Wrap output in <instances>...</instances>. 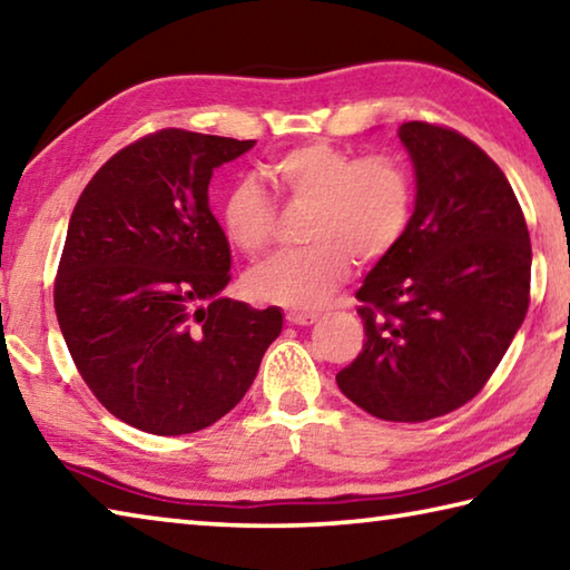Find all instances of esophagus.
<instances>
[{
    "mask_svg": "<svg viewBox=\"0 0 570 570\" xmlns=\"http://www.w3.org/2000/svg\"><path fill=\"white\" fill-rule=\"evenodd\" d=\"M316 320H320V314H312V312H288L286 314V322L296 324V326H312Z\"/></svg>",
    "mask_w": 570,
    "mask_h": 570,
    "instance_id": "obj_1",
    "label": "esophagus"
}]
</instances>
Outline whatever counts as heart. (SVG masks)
I'll return each instance as SVG.
<instances>
[{"instance_id":"1","label":"heart","mask_w":570,"mask_h":570,"mask_svg":"<svg viewBox=\"0 0 570 570\" xmlns=\"http://www.w3.org/2000/svg\"><path fill=\"white\" fill-rule=\"evenodd\" d=\"M288 198L314 206L306 240L312 246L276 256L246 278L248 294L266 304L316 308L340 288L352 262L370 266L400 246L412 220L414 180L394 156L360 158L332 142H308L272 163ZM276 208L262 183L240 178L224 200V228L240 254L272 246Z\"/></svg>"}]
</instances>
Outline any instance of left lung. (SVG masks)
<instances>
[{"label": "left lung", "instance_id": "8db88e82", "mask_svg": "<svg viewBox=\"0 0 570 570\" xmlns=\"http://www.w3.org/2000/svg\"><path fill=\"white\" fill-rule=\"evenodd\" d=\"M397 135L414 166V214L356 292L366 340L336 384L374 417L424 422L485 387L525 320L533 254L488 153L420 120Z\"/></svg>", "mask_w": 570, "mask_h": 570}]
</instances>
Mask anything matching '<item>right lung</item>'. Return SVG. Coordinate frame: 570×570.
<instances>
[{
  "mask_svg": "<svg viewBox=\"0 0 570 570\" xmlns=\"http://www.w3.org/2000/svg\"><path fill=\"white\" fill-rule=\"evenodd\" d=\"M256 140L158 130L85 186L55 278L67 350L95 397L150 435H188L244 400L282 308L220 292L230 248L210 214L214 168Z\"/></svg>",
  "mask_w": 570,
  "mask_h": 570,
  "instance_id": "obj_1",
  "label": "right lung"
}]
</instances>
